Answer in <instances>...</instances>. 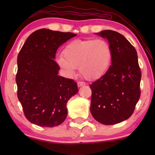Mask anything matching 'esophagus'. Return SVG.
<instances>
[{
  "label": "esophagus",
  "instance_id": "esophagus-1",
  "mask_svg": "<svg viewBox=\"0 0 155 155\" xmlns=\"http://www.w3.org/2000/svg\"><path fill=\"white\" fill-rule=\"evenodd\" d=\"M84 85H85V82H78V86L79 87H82V86H84Z\"/></svg>",
  "mask_w": 155,
  "mask_h": 155
}]
</instances>
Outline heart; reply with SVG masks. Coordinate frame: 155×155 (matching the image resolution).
Returning <instances> with one entry per match:
<instances>
[{
    "mask_svg": "<svg viewBox=\"0 0 155 155\" xmlns=\"http://www.w3.org/2000/svg\"><path fill=\"white\" fill-rule=\"evenodd\" d=\"M63 58L58 63L68 75H73L75 68L84 79H100L109 69L113 59L111 44L104 39H76L70 42L63 51Z\"/></svg>",
    "mask_w": 155,
    "mask_h": 155,
    "instance_id": "heart-1",
    "label": "heart"
}]
</instances>
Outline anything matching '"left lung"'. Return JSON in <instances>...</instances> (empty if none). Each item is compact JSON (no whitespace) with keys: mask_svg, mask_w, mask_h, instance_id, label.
Masks as SVG:
<instances>
[{"mask_svg":"<svg viewBox=\"0 0 155 155\" xmlns=\"http://www.w3.org/2000/svg\"><path fill=\"white\" fill-rule=\"evenodd\" d=\"M96 35L111 44L113 59L105 75L90 85V112L101 124H116L130 117L140 97L141 72L137 51L117 31L104 30Z\"/></svg>","mask_w":155,"mask_h":155,"instance_id":"obj_1","label":"left lung"}]
</instances>
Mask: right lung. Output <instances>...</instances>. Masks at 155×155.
<instances>
[{
	"label": "right lung",
	"mask_w": 155,
	"mask_h": 155,
	"mask_svg": "<svg viewBox=\"0 0 155 155\" xmlns=\"http://www.w3.org/2000/svg\"><path fill=\"white\" fill-rule=\"evenodd\" d=\"M77 35L48 29L34 31L18 56V97L27 119L41 127H54L67 117L68 101L78 92L73 80L59 76L54 61L60 46Z\"/></svg>",
	"instance_id": "1"
}]
</instances>
